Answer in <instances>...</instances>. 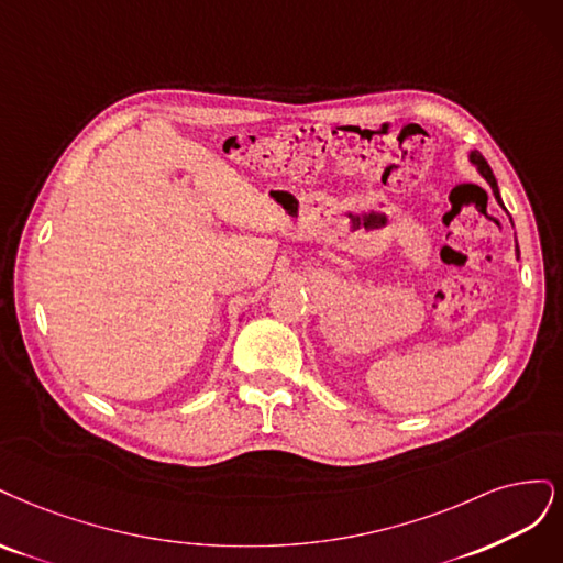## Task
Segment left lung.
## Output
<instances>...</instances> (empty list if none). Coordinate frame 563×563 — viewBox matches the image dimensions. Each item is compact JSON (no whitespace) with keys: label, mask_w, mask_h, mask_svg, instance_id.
<instances>
[{"label":"left lung","mask_w":563,"mask_h":563,"mask_svg":"<svg viewBox=\"0 0 563 563\" xmlns=\"http://www.w3.org/2000/svg\"><path fill=\"white\" fill-rule=\"evenodd\" d=\"M470 161L475 163L477 166V170H479V175L486 179L488 183V187H492V191H494V196H496V201L503 206V201H500V191H498V183H496V177H494V173H492V168H488V163H486V158L479 154V152H473L470 154ZM505 208V206H503ZM517 255H519V250H517Z\"/></svg>","instance_id":"1"}]
</instances>
